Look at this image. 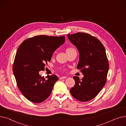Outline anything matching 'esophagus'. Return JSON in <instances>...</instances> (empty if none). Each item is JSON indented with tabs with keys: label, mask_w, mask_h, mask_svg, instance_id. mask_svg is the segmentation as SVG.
<instances>
[{
	"label": "esophagus",
	"mask_w": 126,
	"mask_h": 126,
	"mask_svg": "<svg viewBox=\"0 0 126 126\" xmlns=\"http://www.w3.org/2000/svg\"><path fill=\"white\" fill-rule=\"evenodd\" d=\"M67 78V77L66 76H62V77H60V79H65V78Z\"/></svg>",
	"instance_id": "34e87169"
}]
</instances>
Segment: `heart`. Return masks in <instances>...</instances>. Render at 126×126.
I'll list each match as a JSON object with an SVG mask.
<instances>
[{
    "label": "heart",
    "instance_id": "obj_1",
    "mask_svg": "<svg viewBox=\"0 0 126 126\" xmlns=\"http://www.w3.org/2000/svg\"><path fill=\"white\" fill-rule=\"evenodd\" d=\"M73 49H74L73 48H69L66 49V52L68 51H70V50H73Z\"/></svg>",
    "mask_w": 126,
    "mask_h": 126
}]
</instances>
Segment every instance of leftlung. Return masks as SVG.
<instances>
[{
	"instance_id": "1",
	"label": "left lung",
	"mask_w": 126,
	"mask_h": 126,
	"mask_svg": "<svg viewBox=\"0 0 126 126\" xmlns=\"http://www.w3.org/2000/svg\"><path fill=\"white\" fill-rule=\"evenodd\" d=\"M67 36L79 51L77 68L84 75L81 79L73 77L75 84L70 93L80 101H88L100 93L106 82L109 63L105 49L97 38L88 33L77 32Z\"/></svg>"
}]
</instances>
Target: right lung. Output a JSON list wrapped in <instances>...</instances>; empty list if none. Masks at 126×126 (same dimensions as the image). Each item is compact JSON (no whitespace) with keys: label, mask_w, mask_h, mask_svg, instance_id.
<instances>
[{"label":"right lung","mask_w":126,"mask_h":126,"mask_svg":"<svg viewBox=\"0 0 126 126\" xmlns=\"http://www.w3.org/2000/svg\"><path fill=\"white\" fill-rule=\"evenodd\" d=\"M65 41L64 36L39 35L28 38L19 46L15 57L13 71L20 92L29 101L39 103L51 94L58 77L55 75L41 77L54 51Z\"/></svg>","instance_id":"obj_1"}]
</instances>
